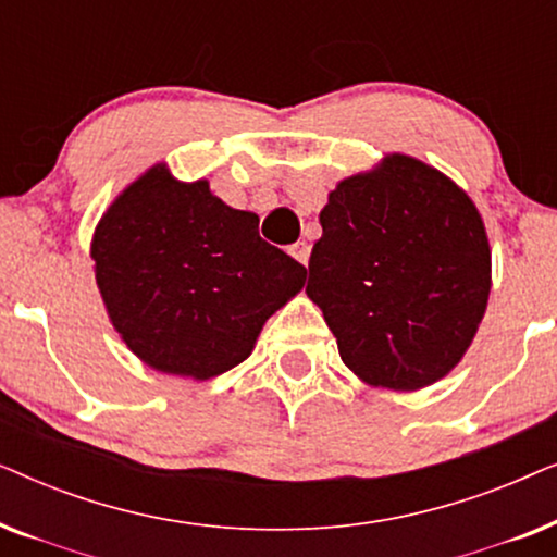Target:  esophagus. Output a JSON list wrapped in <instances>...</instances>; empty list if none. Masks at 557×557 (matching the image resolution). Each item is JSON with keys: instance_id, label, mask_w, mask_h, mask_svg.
<instances>
[{"instance_id": "esophagus-1", "label": "esophagus", "mask_w": 557, "mask_h": 557, "mask_svg": "<svg viewBox=\"0 0 557 557\" xmlns=\"http://www.w3.org/2000/svg\"><path fill=\"white\" fill-rule=\"evenodd\" d=\"M309 250H311V248L307 246V243L299 240V243H294V246H292V250H288V253H292L299 263L307 265V263H309Z\"/></svg>"}]
</instances>
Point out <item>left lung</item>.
Instances as JSON below:
<instances>
[{
  "label": "left lung",
  "instance_id": "1",
  "mask_svg": "<svg viewBox=\"0 0 557 557\" xmlns=\"http://www.w3.org/2000/svg\"><path fill=\"white\" fill-rule=\"evenodd\" d=\"M309 299L362 383L421 391L474 339L492 288V250L471 197L436 166L385 154L337 182L319 212Z\"/></svg>",
  "mask_w": 557,
  "mask_h": 557
}]
</instances>
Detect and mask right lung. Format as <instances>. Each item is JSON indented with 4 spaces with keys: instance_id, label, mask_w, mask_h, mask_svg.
Segmentation results:
<instances>
[{
    "instance_id": "obj_1",
    "label": "right lung",
    "mask_w": 557,
    "mask_h": 557,
    "mask_svg": "<svg viewBox=\"0 0 557 557\" xmlns=\"http://www.w3.org/2000/svg\"><path fill=\"white\" fill-rule=\"evenodd\" d=\"M96 284L119 337L151 370L210 380L253 352L307 269L258 235L256 212L159 162L98 220Z\"/></svg>"
}]
</instances>
